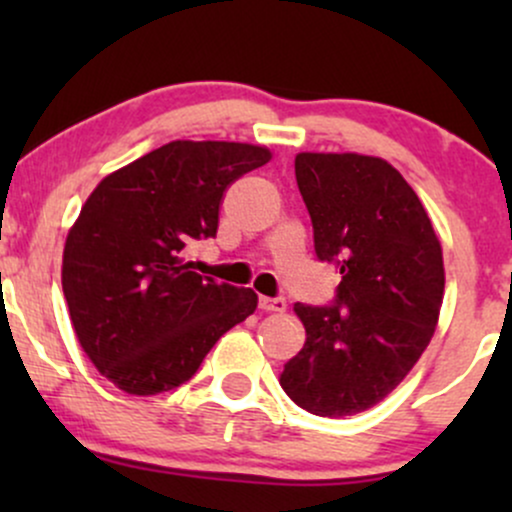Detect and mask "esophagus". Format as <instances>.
Returning a JSON list of instances; mask_svg holds the SVG:
<instances>
[{
    "instance_id": "obj_1",
    "label": "esophagus",
    "mask_w": 512,
    "mask_h": 512,
    "mask_svg": "<svg viewBox=\"0 0 512 512\" xmlns=\"http://www.w3.org/2000/svg\"><path fill=\"white\" fill-rule=\"evenodd\" d=\"M260 308L264 310V313H284V310H286V301H284V298L260 296Z\"/></svg>"
}]
</instances>
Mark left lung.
Wrapping results in <instances>:
<instances>
[{"label":"left lung","instance_id":"1","mask_svg":"<svg viewBox=\"0 0 512 512\" xmlns=\"http://www.w3.org/2000/svg\"><path fill=\"white\" fill-rule=\"evenodd\" d=\"M296 182L317 257L337 262L342 281L334 305H293L305 344L279 383L298 407L339 419L383 402L426 351L443 305V248L385 158L303 151Z\"/></svg>","mask_w":512,"mask_h":512}]
</instances>
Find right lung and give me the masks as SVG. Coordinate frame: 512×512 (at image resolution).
Returning <instances> with one entry per match:
<instances>
[{
  "instance_id": "right-lung-1",
  "label": "right lung",
  "mask_w": 512,
  "mask_h": 512,
  "mask_svg": "<svg viewBox=\"0 0 512 512\" xmlns=\"http://www.w3.org/2000/svg\"><path fill=\"white\" fill-rule=\"evenodd\" d=\"M269 161L267 146L178 139L88 195L64 243L62 291L88 361L122 392L180 387L255 313V291L192 272L182 250L216 236L228 187Z\"/></svg>"
}]
</instances>
